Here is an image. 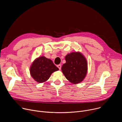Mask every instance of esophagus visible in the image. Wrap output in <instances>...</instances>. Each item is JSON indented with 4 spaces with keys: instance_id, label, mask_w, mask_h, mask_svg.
<instances>
[{
    "instance_id": "esophagus-1",
    "label": "esophagus",
    "mask_w": 122,
    "mask_h": 122,
    "mask_svg": "<svg viewBox=\"0 0 122 122\" xmlns=\"http://www.w3.org/2000/svg\"><path fill=\"white\" fill-rule=\"evenodd\" d=\"M57 66L59 69V70L61 69V65H58Z\"/></svg>"
}]
</instances>
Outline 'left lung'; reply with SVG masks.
<instances>
[{
  "label": "left lung",
  "instance_id": "left-lung-1",
  "mask_svg": "<svg viewBox=\"0 0 122 122\" xmlns=\"http://www.w3.org/2000/svg\"><path fill=\"white\" fill-rule=\"evenodd\" d=\"M65 60L61 69L66 78L74 84L82 81L88 71L85 57L79 52H72L65 56Z\"/></svg>",
  "mask_w": 122,
  "mask_h": 122
}]
</instances>
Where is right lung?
Here are the masks:
<instances>
[{
	"label": "right lung",
	"mask_w": 122,
	"mask_h": 122,
	"mask_svg": "<svg viewBox=\"0 0 122 122\" xmlns=\"http://www.w3.org/2000/svg\"><path fill=\"white\" fill-rule=\"evenodd\" d=\"M58 70L51 59L44 56L36 58L30 68L31 77L40 83L46 82L53 72Z\"/></svg>",
	"instance_id": "add662e5"
}]
</instances>
